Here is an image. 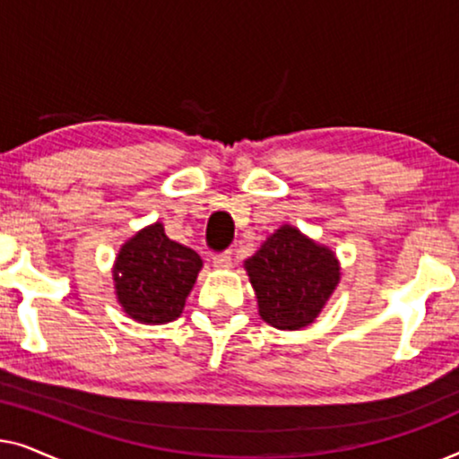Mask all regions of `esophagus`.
I'll use <instances>...</instances> for the list:
<instances>
[{
	"mask_svg": "<svg viewBox=\"0 0 459 459\" xmlns=\"http://www.w3.org/2000/svg\"><path fill=\"white\" fill-rule=\"evenodd\" d=\"M234 263V256H231V250H225V253H217L212 256V265L217 269H228Z\"/></svg>",
	"mask_w": 459,
	"mask_h": 459,
	"instance_id": "34e87169",
	"label": "esophagus"
}]
</instances>
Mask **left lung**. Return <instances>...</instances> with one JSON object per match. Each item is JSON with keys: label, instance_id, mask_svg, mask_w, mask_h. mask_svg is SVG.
I'll return each mask as SVG.
<instances>
[{"label": "left lung", "instance_id": "8db88e82", "mask_svg": "<svg viewBox=\"0 0 459 459\" xmlns=\"http://www.w3.org/2000/svg\"><path fill=\"white\" fill-rule=\"evenodd\" d=\"M244 265L261 317L280 330L309 325L341 278L332 250L307 240L290 225L269 236Z\"/></svg>", "mask_w": 459, "mask_h": 459}]
</instances>
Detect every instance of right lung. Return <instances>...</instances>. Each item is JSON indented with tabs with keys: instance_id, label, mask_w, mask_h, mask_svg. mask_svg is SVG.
Wrapping results in <instances>:
<instances>
[{
	"instance_id": "right-lung-1",
	"label": "right lung",
	"mask_w": 459,
	"mask_h": 459,
	"mask_svg": "<svg viewBox=\"0 0 459 459\" xmlns=\"http://www.w3.org/2000/svg\"><path fill=\"white\" fill-rule=\"evenodd\" d=\"M203 259L167 238L160 223L142 230L121 248L115 265L118 303L142 324H167L181 316Z\"/></svg>"
}]
</instances>
